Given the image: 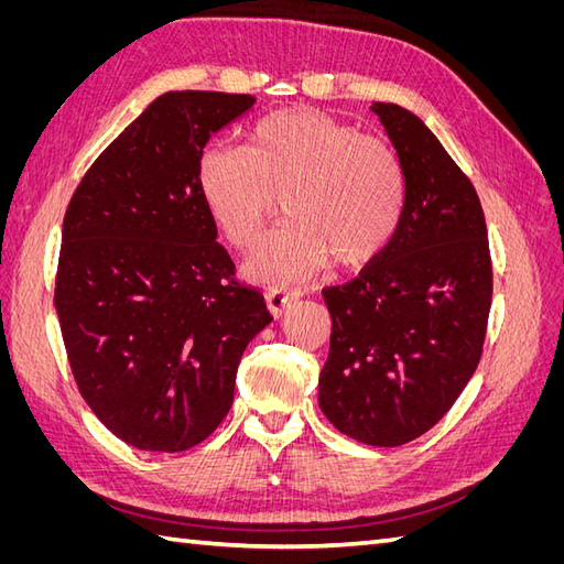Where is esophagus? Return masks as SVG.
Instances as JSON below:
<instances>
[{
  "label": "esophagus",
  "mask_w": 564,
  "mask_h": 564,
  "mask_svg": "<svg viewBox=\"0 0 564 564\" xmlns=\"http://www.w3.org/2000/svg\"><path fill=\"white\" fill-rule=\"evenodd\" d=\"M292 299H294V292H289V289H282V286H270L265 292V305L275 317H280L286 311V305Z\"/></svg>",
  "instance_id": "obj_1"
}]
</instances>
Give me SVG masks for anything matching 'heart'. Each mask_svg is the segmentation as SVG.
I'll use <instances>...</instances> for the list:
<instances>
[{
	"instance_id": "heart-1",
	"label": "heart",
	"mask_w": 564,
	"mask_h": 564,
	"mask_svg": "<svg viewBox=\"0 0 564 564\" xmlns=\"http://www.w3.org/2000/svg\"><path fill=\"white\" fill-rule=\"evenodd\" d=\"M204 204L237 249L259 242L275 193L292 218L256 249L247 272L261 282H299L327 265L381 253L404 207V172L388 143L319 110L268 115L247 148L209 145L197 162Z\"/></svg>"
}]
</instances>
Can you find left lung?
I'll return each instance as SVG.
<instances>
[{"mask_svg": "<svg viewBox=\"0 0 564 564\" xmlns=\"http://www.w3.org/2000/svg\"><path fill=\"white\" fill-rule=\"evenodd\" d=\"M404 172L395 235L355 280L322 289L332 315L319 409L371 447H400L449 412L477 369L491 305L480 197L421 119L373 104Z\"/></svg>", "mask_w": 564, "mask_h": 564, "instance_id": "8db88e82", "label": "left lung"}]
</instances>
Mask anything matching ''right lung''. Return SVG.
I'll use <instances>...</instances> for the list:
<instances>
[{"label": "right lung", "instance_id": "obj_1", "mask_svg": "<svg viewBox=\"0 0 564 564\" xmlns=\"http://www.w3.org/2000/svg\"><path fill=\"white\" fill-rule=\"evenodd\" d=\"M256 98L169 91L79 181L63 218L54 305L75 383L110 433L183 452L226 419L237 365L272 315L235 280L197 162Z\"/></svg>", "mask_w": 564, "mask_h": 564}]
</instances>
